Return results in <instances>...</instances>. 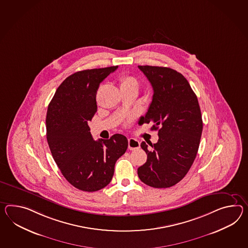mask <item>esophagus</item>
I'll list each match as a JSON object with an SVG mask.
<instances>
[{
  "label": "esophagus",
  "mask_w": 248,
  "mask_h": 248,
  "mask_svg": "<svg viewBox=\"0 0 248 248\" xmlns=\"http://www.w3.org/2000/svg\"><path fill=\"white\" fill-rule=\"evenodd\" d=\"M140 141L138 140L133 139V138H130L128 139V148L131 151H135L140 149Z\"/></svg>",
  "instance_id": "1"
}]
</instances>
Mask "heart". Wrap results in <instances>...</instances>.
Segmentation results:
<instances>
[{"label": "heart", "instance_id": "heart-1", "mask_svg": "<svg viewBox=\"0 0 248 248\" xmlns=\"http://www.w3.org/2000/svg\"><path fill=\"white\" fill-rule=\"evenodd\" d=\"M120 84L121 88H135L139 89V82L131 75H123L120 77Z\"/></svg>", "mask_w": 248, "mask_h": 248}]
</instances>
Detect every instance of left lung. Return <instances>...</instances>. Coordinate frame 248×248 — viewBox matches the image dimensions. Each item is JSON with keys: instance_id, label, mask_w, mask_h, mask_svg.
<instances>
[{"instance_id": "8db88e82", "label": "left lung", "mask_w": 248, "mask_h": 248, "mask_svg": "<svg viewBox=\"0 0 248 248\" xmlns=\"http://www.w3.org/2000/svg\"><path fill=\"white\" fill-rule=\"evenodd\" d=\"M138 67L153 88L150 108L139 124L153 123L152 130L158 131L157 143H140L147 161L138 169V175L151 187H170L187 174L199 149V103L181 73L168 67Z\"/></svg>"}]
</instances>
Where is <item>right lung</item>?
Instances as JSON below:
<instances>
[{"instance_id": "right-lung-1", "label": "right lung", "mask_w": 248, "mask_h": 248, "mask_svg": "<svg viewBox=\"0 0 248 248\" xmlns=\"http://www.w3.org/2000/svg\"><path fill=\"white\" fill-rule=\"evenodd\" d=\"M118 66L84 70L58 87L46 114V139L62 175L74 187L96 192L112 180L116 160L125 153L126 137L116 133L94 140L89 123L97 112L100 82Z\"/></svg>"}]
</instances>
